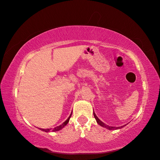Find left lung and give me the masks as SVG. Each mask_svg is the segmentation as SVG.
<instances>
[{
  "mask_svg": "<svg viewBox=\"0 0 160 160\" xmlns=\"http://www.w3.org/2000/svg\"><path fill=\"white\" fill-rule=\"evenodd\" d=\"M94 118H95V119H96V121H97V123L99 124V125H100L101 126H102V127H104V128H107V129H109V130H115V129H118V128H123V126H121V127H113V126H107V125H106V124L105 123H104L102 122V121H101L99 120V119L97 118V116H96V114L95 113H94Z\"/></svg>",
  "mask_w": 160,
  "mask_h": 160,
  "instance_id": "left-lung-1",
  "label": "left lung"
}]
</instances>
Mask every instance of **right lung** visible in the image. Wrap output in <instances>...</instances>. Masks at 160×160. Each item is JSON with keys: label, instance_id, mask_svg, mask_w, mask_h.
<instances>
[{"label": "right lung", "instance_id": "obj_1", "mask_svg": "<svg viewBox=\"0 0 160 160\" xmlns=\"http://www.w3.org/2000/svg\"><path fill=\"white\" fill-rule=\"evenodd\" d=\"M71 115H72V113H71V114L70 115V116L68 117V118L67 120H66V121H65V122H64L63 123H62L61 125H60V126L55 127V128H53V129H49V128H47V129L40 128V130H42V131H45V132H49V131H53H53H60V130L63 128L65 126H66V125H67V123H68V121H69V120H70V116H71Z\"/></svg>", "mask_w": 160, "mask_h": 160}]
</instances>
